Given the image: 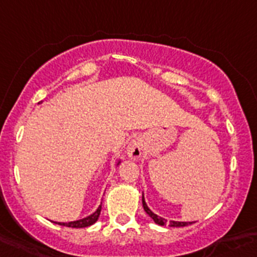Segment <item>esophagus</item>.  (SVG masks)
Segmentation results:
<instances>
[{"instance_id": "34e87169", "label": "esophagus", "mask_w": 257, "mask_h": 257, "mask_svg": "<svg viewBox=\"0 0 257 257\" xmlns=\"http://www.w3.org/2000/svg\"><path fill=\"white\" fill-rule=\"evenodd\" d=\"M126 153H128L129 157L133 158V160H138V158H140L143 153V146H142V143H141V141H138V140L132 141V142L129 143Z\"/></svg>"}]
</instances>
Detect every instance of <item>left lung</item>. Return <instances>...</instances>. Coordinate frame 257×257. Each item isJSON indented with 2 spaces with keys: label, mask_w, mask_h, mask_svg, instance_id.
<instances>
[{
  "label": "left lung",
  "mask_w": 257,
  "mask_h": 257,
  "mask_svg": "<svg viewBox=\"0 0 257 257\" xmlns=\"http://www.w3.org/2000/svg\"><path fill=\"white\" fill-rule=\"evenodd\" d=\"M142 203H143V208H145V212L147 213L153 220H155V223H157V224H160V226H166V224H169L170 227H185V226H189V224L195 223V222H177V220H170V222H167L166 219H164V218L160 217V215L155 214V213L148 208L147 203H146L145 200V195H142Z\"/></svg>",
  "instance_id": "8db88e82"
}]
</instances>
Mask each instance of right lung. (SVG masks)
Listing matches in <instances>:
<instances>
[{
  "instance_id": "obj_1",
  "label": "right lung",
  "mask_w": 257,
  "mask_h": 257,
  "mask_svg": "<svg viewBox=\"0 0 257 257\" xmlns=\"http://www.w3.org/2000/svg\"><path fill=\"white\" fill-rule=\"evenodd\" d=\"M120 164V161L117 162V165ZM100 212H101V205H99V208L95 210L91 215L88 217L83 218V219H78V220H73V222H68V223H62V222H54L59 226H66V227H72V228H85V227L91 226L96 220L99 219L100 217Z\"/></svg>"
}]
</instances>
